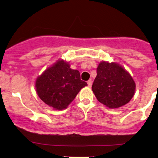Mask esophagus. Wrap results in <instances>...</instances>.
Listing matches in <instances>:
<instances>
[{"label": "esophagus", "instance_id": "esophagus-1", "mask_svg": "<svg viewBox=\"0 0 158 158\" xmlns=\"http://www.w3.org/2000/svg\"><path fill=\"white\" fill-rule=\"evenodd\" d=\"M87 83H88V86L89 87V88H90L92 85V81L90 79V80H88V81H87Z\"/></svg>", "mask_w": 158, "mask_h": 158}]
</instances>
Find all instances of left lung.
<instances>
[{
  "mask_svg": "<svg viewBox=\"0 0 158 158\" xmlns=\"http://www.w3.org/2000/svg\"><path fill=\"white\" fill-rule=\"evenodd\" d=\"M92 85L97 100L110 108L124 106L133 97L135 83L129 73L116 63L102 61Z\"/></svg>",
  "mask_w": 158,
  "mask_h": 158,
  "instance_id": "8db88e82",
  "label": "left lung"
}]
</instances>
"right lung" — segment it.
I'll list each match as a JSON object with an SVG mask.
<instances>
[{"label":"right lung","mask_w":158,"mask_h":158,"mask_svg":"<svg viewBox=\"0 0 158 158\" xmlns=\"http://www.w3.org/2000/svg\"><path fill=\"white\" fill-rule=\"evenodd\" d=\"M87 83L81 80L79 70L60 60L37 78L36 91L40 99L57 110L66 108Z\"/></svg>","instance_id":"1"}]
</instances>
